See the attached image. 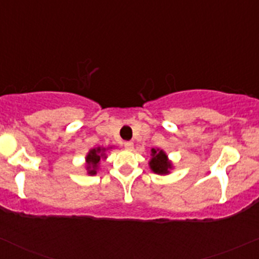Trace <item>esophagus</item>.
I'll list each match as a JSON object with an SVG mask.
<instances>
[{
	"mask_svg": "<svg viewBox=\"0 0 259 259\" xmlns=\"http://www.w3.org/2000/svg\"><path fill=\"white\" fill-rule=\"evenodd\" d=\"M124 146H125V149H127V150H132V149L134 148V144H133L132 142H125Z\"/></svg>",
	"mask_w": 259,
	"mask_h": 259,
	"instance_id": "1",
	"label": "esophagus"
}]
</instances>
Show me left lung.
<instances>
[{"label": "left lung", "instance_id": "8db88e82", "mask_svg": "<svg viewBox=\"0 0 259 259\" xmlns=\"http://www.w3.org/2000/svg\"><path fill=\"white\" fill-rule=\"evenodd\" d=\"M150 160H149V168L153 173L159 176H168L173 169V163L168 158L165 151L159 148H151Z\"/></svg>", "mask_w": 259, "mask_h": 259}]
</instances>
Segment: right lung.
Instances as JSON below:
<instances>
[{
    "label": "right lung",
    "instance_id": "right-lung-1",
    "mask_svg": "<svg viewBox=\"0 0 259 259\" xmlns=\"http://www.w3.org/2000/svg\"><path fill=\"white\" fill-rule=\"evenodd\" d=\"M110 148H103V146H98V148L90 149L88 155L85 156V168L89 176H95L98 173L99 168H100V161L106 159V150Z\"/></svg>",
    "mask_w": 259,
    "mask_h": 259
}]
</instances>
